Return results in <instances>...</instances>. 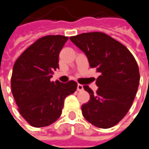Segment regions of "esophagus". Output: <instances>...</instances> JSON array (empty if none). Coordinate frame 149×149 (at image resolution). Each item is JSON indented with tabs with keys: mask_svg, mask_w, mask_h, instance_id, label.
I'll return each instance as SVG.
<instances>
[{
	"mask_svg": "<svg viewBox=\"0 0 149 149\" xmlns=\"http://www.w3.org/2000/svg\"><path fill=\"white\" fill-rule=\"evenodd\" d=\"M83 89H84L83 86H82V85H80V84H79V85H78V86H77V90H78V91H82Z\"/></svg>",
	"mask_w": 149,
	"mask_h": 149,
	"instance_id": "34e87169",
	"label": "esophagus"
}]
</instances>
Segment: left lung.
I'll return each mask as SVG.
<instances>
[{"mask_svg":"<svg viewBox=\"0 0 149 149\" xmlns=\"http://www.w3.org/2000/svg\"><path fill=\"white\" fill-rule=\"evenodd\" d=\"M70 40L86 55L90 66L101 73L96 79V93L84 86L90 100L82 105V114L94 126L110 128L132 105L140 83L138 63L125 46L106 33H85Z\"/></svg>","mask_w":149,"mask_h":149,"instance_id":"8db88e82","label":"left lung"}]
</instances>
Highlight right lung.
Instances as JSON below:
<instances>
[{"instance_id": "obj_1", "label": "right lung", "mask_w": 149, "mask_h": 149, "mask_svg": "<svg viewBox=\"0 0 149 149\" xmlns=\"http://www.w3.org/2000/svg\"><path fill=\"white\" fill-rule=\"evenodd\" d=\"M68 37L47 35L37 40L17 59L12 71L11 91L18 111L33 127L55 123L62 114L64 99L76 91L77 82L66 84L50 79L59 69V53Z\"/></svg>"}]
</instances>
